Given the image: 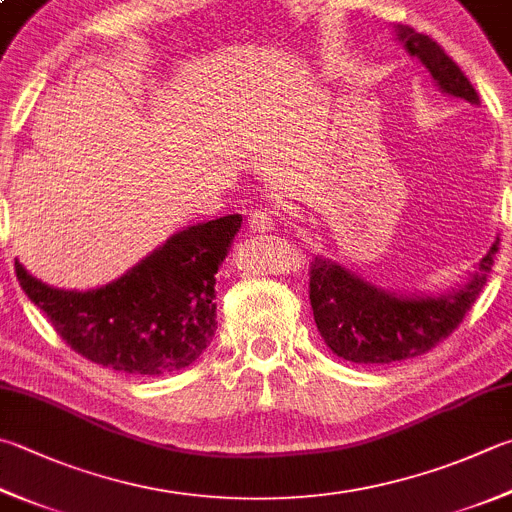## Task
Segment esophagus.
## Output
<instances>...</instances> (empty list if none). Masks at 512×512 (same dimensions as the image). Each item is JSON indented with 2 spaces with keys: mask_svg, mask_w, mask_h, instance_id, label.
<instances>
[{
  "mask_svg": "<svg viewBox=\"0 0 512 512\" xmlns=\"http://www.w3.org/2000/svg\"><path fill=\"white\" fill-rule=\"evenodd\" d=\"M276 225L274 214L267 209H260L254 211V214H249V231L252 234H267V231H272Z\"/></svg>",
  "mask_w": 512,
  "mask_h": 512,
  "instance_id": "esophagus-1",
  "label": "esophagus"
}]
</instances>
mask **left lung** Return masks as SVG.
<instances>
[{"mask_svg":"<svg viewBox=\"0 0 512 512\" xmlns=\"http://www.w3.org/2000/svg\"><path fill=\"white\" fill-rule=\"evenodd\" d=\"M397 40L419 57L441 93L479 104L464 71L428 35L397 26ZM499 252L495 238L470 281L441 296H399L376 287L332 258L316 256L310 265V303L327 347L359 365H388L426 354L464 321L486 285Z\"/></svg>","mask_w":512,"mask_h":512,"instance_id":"obj_1","label":"left lung"}]
</instances>
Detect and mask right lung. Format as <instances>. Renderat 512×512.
<instances>
[{"instance_id": "right-lung-1", "label": "right lung", "mask_w": 512, "mask_h": 512, "mask_svg": "<svg viewBox=\"0 0 512 512\" xmlns=\"http://www.w3.org/2000/svg\"><path fill=\"white\" fill-rule=\"evenodd\" d=\"M243 216L173 234L113 283L75 292L37 281L15 260L26 296L84 359L133 376L187 368L216 332V274Z\"/></svg>"}]
</instances>
